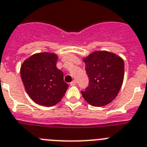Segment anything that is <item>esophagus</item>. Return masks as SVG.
Returning <instances> with one entry per match:
<instances>
[{
	"label": "esophagus",
	"mask_w": 147,
	"mask_h": 147,
	"mask_svg": "<svg viewBox=\"0 0 147 147\" xmlns=\"http://www.w3.org/2000/svg\"><path fill=\"white\" fill-rule=\"evenodd\" d=\"M70 85H71V86H75V85H76V81H75V80L72 81V82L70 83Z\"/></svg>",
	"instance_id": "34e87169"
}]
</instances>
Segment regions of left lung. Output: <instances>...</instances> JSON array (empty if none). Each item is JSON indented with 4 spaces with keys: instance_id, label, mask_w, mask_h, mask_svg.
I'll use <instances>...</instances> for the list:
<instances>
[{
    "instance_id": "obj_1",
    "label": "left lung",
    "mask_w": 147,
    "mask_h": 147,
    "mask_svg": "<svg viewBox=\"0 0 147 147\" xmlns=\"http://www.w3.org/2000/svg\"><path fill=\"white\" fill-rule=\"evenodd\" d=\"M89 86L81 91L83 97L93 107H103L114 100L124 77L123 60L112 52L95 51L83 59Z\"/></svg>"
}]
</instances>
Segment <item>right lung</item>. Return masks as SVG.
I'll return each instance as SVG.
<instances>
[{
    "label": "right lung",
    "mask_w": 147,
    "mask_h": 147,
    "mask_svg": "<svg viewBox=\"0 0 147 147\" xmlns=\"http://www.w3.org/2000/svg\"><path fill=\"white\" fill-rule=\"evenodd\" d=\"M58 55L51 52L32 55L20 66V77L33 101L44 107L55 105L64 96L69 85L56 66Z\"/></svg>",
    "instance_id": "add662e5"
}]
</instances>
